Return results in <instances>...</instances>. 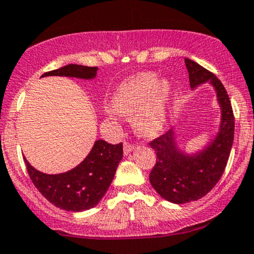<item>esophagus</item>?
<instances>
[{
  "mask_svg": "<svg viewBox=\"0 0 254 254\" xmlns=\"http://www.w3.org/2000/svg\"><path fill=\"white\" fill-rule=\"evenodd\" d=\"M123 149H124V154H125V155H129L130 152L133 150V144H132V143L127 142V140H124Z\"/></svg>",
  "mask_w": 254,
  "mask_h": 254,
  "instance_id": "1",
  "label": "esophagus"
}]
</instances>
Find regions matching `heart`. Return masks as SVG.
I'll return each instance as SVG.
<instances>
[{
  "label": "heart",
  "mask_w": 254,
  "mask_h": 254,
  "mask_svg": "<svg viewBox=\"0 0 254 254\" xmlns=\"http://www.w3.org/2000/svg\"><path fill=\"white\" fill-rule=\"evenodd\" d=\"M156 78L155 73L145 72L122 82L105 110L106 116L111 119L118 115L133 116L135 127L145 136L161 131L173 87L168 79Z\"/></svg>",
  "instance_id": "b5f03b06"
}]
</instances>
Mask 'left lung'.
<instances>
[{"instance_id": "obj_1", "label": "left lung", "mask_w": 254, "mask_h": 254, "mask_svg": "<svg viewBox=\"0 0 254 254\" xmlns=\"http://www.w3.org/2000/svg\"><path fill=\"white\" fill-rule=\"evenodd\" d=\"M185 63L191 90L207 81L213 85L221 109V122L215 138L193 155L180 150L174 129L150 142L157 156L149 175L151 186L162 197L177 204L196 201L214 188L224 174L234 138V115L224 85L195 61L186 58Z\"/></svg>"}]
</instances>
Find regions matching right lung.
Returning <instances> with one entry per match:
<instances>
[{
    "label": "right lung",
    "instance_id": "add662e5",
    "mask_svg": "<svg viewBox=\"0 0 254 254\" xmlns=\"http://www.w3.org/2000/svg\"><path fill=\"white\" fill-rule=\"evenodd\" d=\"M98 67L69 64L54 71L46 72L41 77L59 75L79 79H93ZM123 157V144H110L99 139L86 158L72 170L50 175L36 170L23 157L27 172L36 189L58 208L82 212L97 206L105 195L117 167Z\"/></svg>",
    "mask_w": 254,
    "mask_h": 254
}]
</instances>
